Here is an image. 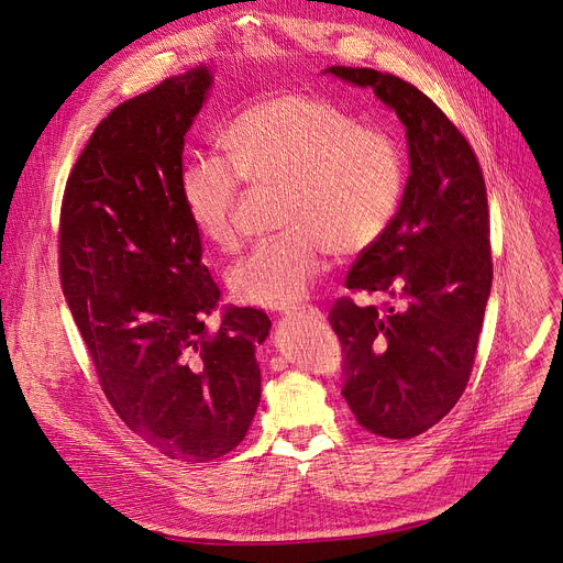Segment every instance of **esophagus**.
I'll return each mask as SVG.
<instances>
[{
    "label": "esophagus",
    "mask_w": 563,
    "mask_h": 563,
    "mask_svg": "<svg viewBox=\"0 0 563 563\" xmlns=\"http://www.w3.org/2000/svg\"><path fill=\"white\" fill-rule=\"evenodd\" d=\"M311 317V319H317V317H321V311L317 309V307H300V309H288L286 311V317Z\"/></svg>",
    "instance_id": "1"
}]
</instances>
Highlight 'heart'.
Wrapping results in <instances>:
<instances>
[{
    "instance_id": "1",
    "label": "heart",
    "mask_w": 563,
    "mask_h": 563,
    "mask_svg": "<svg viewBox=\"0 0 563 563\" xmlns=\"http://www.w3.org/2000/svg\"><path fill=\"white\" fill-rule=\"evenodd\" d=\"M229 159L194 156L179 173V198L194 231L219 252L240 244L244 183L282 189L279 227L238 261L233 294L258 307L300 302L336 258L363 254L384 238L401 206L407 162L384 129L360 122L319 97L269 95L240 110L223 136Z\"/></svg>"
}]
</instances>
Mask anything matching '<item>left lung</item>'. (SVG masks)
Wrapping results in <instances>:
<instances>
[{"label":"left lung","instance_id":"obj_1","mask_svg":"<svg viewBox=\"0 0 563 563\" xmlns=\"http://www.w3.org/2000/svg\"><path fill=\"white\" fill-rule=\"evenodd\" d=\"M325 74L372 87L407 126L411 175L397 217L346 277L355 294L399 298L401 311L340 298L328 319L355 420L378 437L413 439L455 407L474 369L492 288L485 179L460 129L411 82L353 66Z\"/></svg>","mask_w":563,"mask_h":563}]
</instances>
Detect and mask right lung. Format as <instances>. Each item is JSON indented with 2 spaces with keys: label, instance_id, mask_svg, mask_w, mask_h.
I'll list each match as a JSON object with an SVG mask.
<instances>
[{
  "label": "right lung",
  "instance_id": "right-lung-1",
  "mask_svg": "<svg viewBox=\"0 0 563 563\" xmlns=\"http://www.w3.org/2000/svg\"><path fill=\"white\" fill-rule=\"evenodd\" d=\"M208 66L120 103L66 179L59 279L110 407L170 460L210 462L246 437L261 401L267 313L227 307L179 198L185 136Z\"/></svg>",
  "mask_w": 563,
  "mask_h": 563
}]
</instances>
